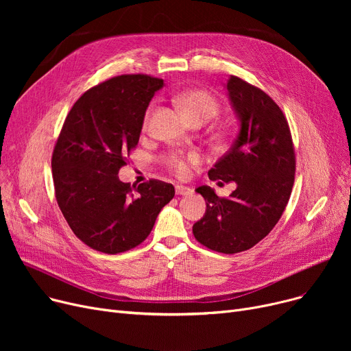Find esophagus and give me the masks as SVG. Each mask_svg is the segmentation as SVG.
<instances>
[{
  "label": "esophagus",
  "mask_w": 351,
  "mask_h": 351,
  "mask_svg": "<svg viewBox=\"0 0 351 351\" xmlns=\"http://www.w3.org/2000/svg\"><path fill=\"white\" fill-rule=\"evenodd\" d=\"M175 192H176V195H179V196H186V195H191V193H192V189L188 188V186H183V185H176V186H175Z\"/></svg>",
  "instance_id": "esophagus-1"
}]
</instances>
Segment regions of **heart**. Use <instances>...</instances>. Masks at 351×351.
Listing matches in <instances>:
<instances>
[{"mask_svg":"<svg viewBox=\"0 0 351 351\" xmlns=\"http://www.w3.org/2000/svg\"><path fill=\"white\" fill-rule=\"evenodd\" d=\"M176 102L192 123H196V122L205 123L209 119H212L219 110L216 99L212 95H209L208 92L197 90V89L183 92V94L178 95ZM147 118H149V114L146 115V122H147ZM197 160H199V156L196 154L183 155L180 152H171L169 155H166L163 158V162L166 166H168V169L180 178L186 176L189 173L191 165L196 163Z\"/></svg>","mask_w":351,"mask_h":351,"instance_id":"b5f03b06","label":"heart"}]
</instances>
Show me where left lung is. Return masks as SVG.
Masks as SVG:
<instances>
[{"mask_svg":"<svg viewBox=\"0 0 351 351\" xmlns=\"http://www.w3.org/2000/svg\"><path fill=\"white\" fill-rule=\"evenodd\" d=\"M229 101L239 119L230 149L208 172L210 180L234 182L229 197L199 186L206 212L193 225L196 241L220 253L253 247L279 222L289 202L296 159L287 119L267 94L230 75Z\"/></svg>","mask_w":351,"mask_h":351,"instance_id":"8db88e82","label":"left lung"}]
</instances>
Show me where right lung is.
Instances as JSON below:
<instances>
[{
  "label": "right lung",
  "mask_w": 351,
  "mask_h": 351,
  "mask_svg": "<svg viewBox=\"0 0 351 351\" xmlns=\"http://www.w3.org/2000/svg\"><path fill=\"white\" fill-rule=\"evenodd\" d=\"M163 80L143 73L108 80L73 104L52 154L55 197L72 232L90 249L117 254L149 236L171 183L141 185L118 172L138 145L146 108Z\"/></svg>",
  "instance_id": "1"
}]
</instances>
